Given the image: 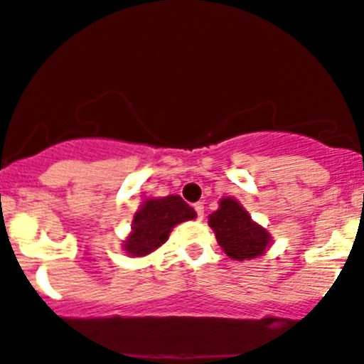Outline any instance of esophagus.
I'll list each match as a JSON object with an SVG mask.
<instances>
[{"label":"esophagus","mask_w":364,"mask_h":364,"mask_svg":"<svg viewBox=\"0 0 364 364\" xmlns=\"http://www.w3.org/2000/svg\"><path fill=\"white\" fill-rule=\"evenodd\" d=\"M195 210H196V217H198L200 220L203 219V212H205V207H203V203H195Z\"/></svg>","instance_id":"esophagus-1"}]
</instances>
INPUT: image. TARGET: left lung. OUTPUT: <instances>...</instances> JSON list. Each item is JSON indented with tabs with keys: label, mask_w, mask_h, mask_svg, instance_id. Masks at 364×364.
I'll use <instances>...</instances> for the list:
<instances>
[{
	"label": "left lung",
	"mask_w": 364,
	"mask_h": 364,
	"mask_svg": "<svg viewBox=\"0 0 364 364\" xmlns=\"http://www.w3.org/2000/svg\"><path fill=\"white\" fill-rule=\"evenodd\" d=\"M208 225L215 232L217 243L224 253L240 262L260 257L272 241L267 229L253 223L243 205L232 196L220 200L219 208L208 215Z\"/></svg>",
	"instance_id": "8db88e82"
}]
</instances>
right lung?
Instances as JSON below:
<instances>
[{"mask_svg":"<svg viewBox=\"0 0 364 364\" xmlns=\"http://www.w3.org/2000/svg\"><path fill=\"white\" fill-rule=\"evenodd\" d=\"M195 217L193 207L188 205L181 196L149 198L133 215L132 232L123 243V250L129 257H145L166 243L174 225Z\"/></svg>","mask_w":364,"mask_h":364,"instance_id":"obj_1","label":"right lung"}]
</instances>
